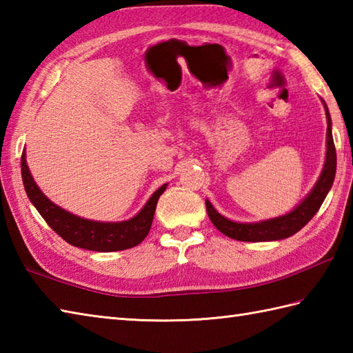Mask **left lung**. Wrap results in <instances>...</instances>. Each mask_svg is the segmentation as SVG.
Returning a JSON list of instances; mask_svg holds the SVG:
<instances>
[{
  "instance_id": "1",
  "label": "left lung",
  "mask_w": 353,
  "mask_h": 353,
  "mask_svg": "<svg viewBox=\"0 0 353 353\" xmlns=\"http://www.w3.org/2000/svg\"><path fill=\"white\" fill-rule=\"evenodd\" d=\"M325 104V101H323ZM326 109V118H327V150H326V161L321 176L314 186V190L310 192L301 205H299L294 211H291L287 215L277 216L273 220L261 221V223H235L215 211L214 206L206 200V211L209 219L214 223V226L219 229L221 234L229 238H234L236 241H249V243H259V241H276V239H283L296 232L301 230L306 223H308L314 215L317 214L321 203H323L329 190L334 183L335 179V170H336V153L335 145L332 139V130H331V115H329L327 108Z\"/></svg>"
}]
</instances>
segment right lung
I'll use <instances>...</instances> for the list:
<instances>
[{
	"mask_svg": "<svg viewBox=\"0 0 353 353\" xmlns=\"http://www.w3.org/2000/svg\"><path fill=\"white\" fill-rule=\"evenodd\" d=\"M21 172L30 201L48 226L68 244L94 252L125 250L142 243V239L148 235L150 228H152L157 200L167 188V183L162 185L150 197L142 211L133 219L121 223H100L80 219V216L66 212L62 208L51 203L37 188L32 174H30L24 153L21 156Z\"/></svg>",
	"mask_w": 353,
	"mask_h": 353,
	"instance_id": "obj_1",
	"label": "right lung"
}]
</instances>
